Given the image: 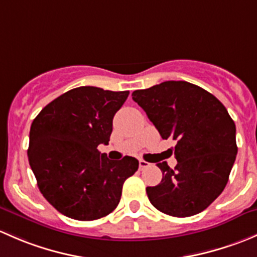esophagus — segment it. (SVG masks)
Masks as SVG:
<instances>
[{
  "label": "esophagus",
  "instance_id": "1",
  "mask_svg": "<svg viewBox=\"0 0 257 257\" xmlns=\"http://www.w3.org/2000/svg\"><path fill=\"white\" fill-rule=\"evenodd\" d=\"M139 166H140V168H141V169H144V168H147L148 166H150V163L146 162V161H144V160H140V162H139Z\"/></svg>",
  "mask_w": 257,
  "mask_h": 257
}]
</instances>
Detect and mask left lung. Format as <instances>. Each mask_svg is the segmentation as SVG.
Masks as SVG:
<instances>
[{
  "label": "left lung",
  "mask_w": 257,
  "mask_h": 257,
  "mask_svg": "<svg viewBox=\"0 0 257 257\" xmlns=\"http://www.w3.org/2000/svg\"><path fill=\"white\" fill-rule=\"evenodd\" d=\"M132 99L147 113L163 140L177 141V166L157 163L163 174L147 187L156 209L186 218L207 209L225 188L237 153L236 127L214 95L188 81H165L135 90Z\"/></svg>",
  "instance_id": "left-lung-1"
}]
</instances>
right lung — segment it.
I'll list each match as a JSON object with an SVG mask.
<instances>
[{
  "label": "right lung",
  "instance_id": "obj_1",
  "mask_svg": "<svg viewBox=\"0 0 257 257\" xmlns=\"http://www.w3.org/2000/svg\"><path fill=\"white\" fill-rule=\"evenodd\" d=\"M128 94L95 86L71 89L32 122L28 161L37 184L68 218L89 221L106 216L120 202L123 182L139 168L136 158L112 161L97 150L109 144L112 118Z\"/></svg>",
  "mask_w": 257,
  "mask_h": 257
}]
</instances>
